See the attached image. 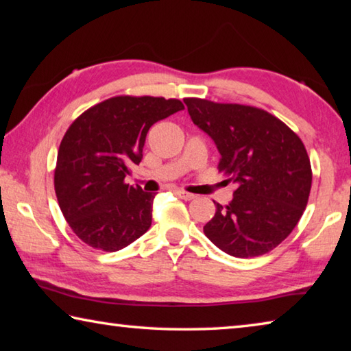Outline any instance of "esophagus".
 <instances>
[{
	"instance_id": "1",
	"label": "esophagus",
	"mask_w": 351,
	"mask_h": 351,
	"mask_svg": "<svg viewBox=\"0 0 351 351\" xmlns=\"http://www.w3.org/2000/svg\"><path fill=\"white\" fill-rule=\"evenodd\" d=\"M175 193H176L178 197H180L181 199H186V201H190V199H193V198H195V195H193V193L184 192V190H175Z\"/></svg>"
}]
</instances>
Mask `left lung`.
Listing matches in <instances>:
<instances>
[{
    "label": "left lung",
    "mask_w": 351,
    "mask_h": 351,
    "mask_svg": "<svg viewBox=\"0 0 351 351\" xmlns=\"http://www.w3.org/2000/svg\"><path fill=\"white\" fill-rule=\"evenodd\" d=\"M184 104L195 125L215 142L218 170L237 184L228 206L215 204L206 237L239 258L272 251L293 232L310 197L313 173L304 142L255 106L197 97Z\"/></svg>",
    "instance_id": "8db88e82"
}]
</instances>
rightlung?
<instances>
[{
    "mask_svg": "<svg viewBox=\"0 0 351 351\" xmlns=\"http://www.w3.org/2000/svg\"><path fill=\"white\" fill-rule=\"evenodd\" d=\"M181 110L178 99L116 96L71 123L58 147L54 187L64 219L88 246L116 252L150 228L154 193L123 180L139 165L153 123Z\"/></svg>",
    "mask_w": 351,
    "mask_h": 351,
    "instance_id": "right-lung-1",
    "label": "right lung"
}]
</instances>
